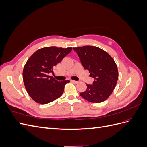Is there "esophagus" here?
Returning <instances> with one entry per match:
<instances>
[{
	"label": "esophagus",
	"instance_id": "obj_1",
	"mask_svg": "<svg viewBox=\"0 0 147 147\" xmlns=\"http://www.w3.org/2000/svg\"><path fill=\"white\" fill-rule=\"evenodd\" d=\"M71 82H72V83H75V84H77L78 83V82H77V81H75V80H71Z\"/></svg>",
	"mask_w": 147,
	"mask_h": 147
}]
</instances>
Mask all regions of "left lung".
Listing matches in <instances>:
<instances>
[{"instance_id":"1","label":"left lung","mask_w":147,"mask_h":147,"mask_svg":"<svg viewBox=\"0 0 147 147\" xmlns=\"http://www.w3.org/2000/svg\"><path fill=\"white\" fill-rule=\"evenodd\" d=\"M84 69L95 80L92 84H86V90L80 96L92 103H100L109 98L117 83L118 71L114 59L101 48L93 46L73 48Z\"/></svg>"}]
</instances>
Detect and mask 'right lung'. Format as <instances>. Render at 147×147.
<instances>
[{"label":"right lung","mask_w":147,"mask_h":147,"mask_svg":"<svg viewBox=\"0 0 147 147\" xmlns=\"http://www.w3.org/2000/svg\"><path fill=\"white\" fill-rule=\"evenodd\" d=\"M72 48L44 47L31 56L24 67L23 78L26 90L37 103L46 104L59 98L69 80L58 82L49 74L72 51Z\"/></svg>","instance_id":"obj_1"}]
</instances>
